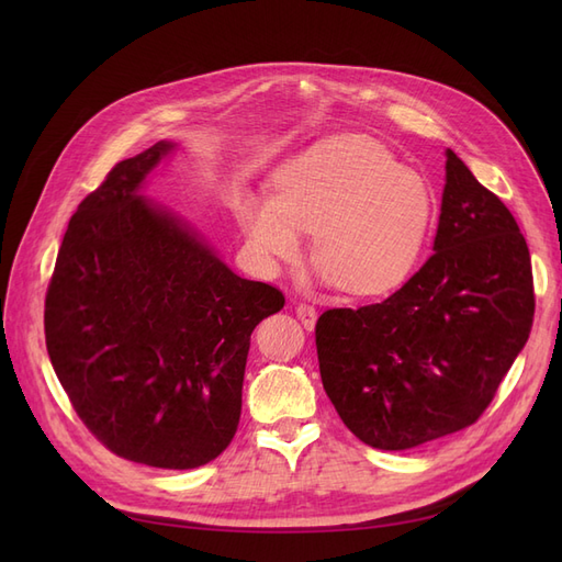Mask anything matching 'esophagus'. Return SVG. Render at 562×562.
<instances>
[{
  "label": "esophagus",
  "instance_id": "obj_1",
  "mask_svg": "<svg viewBox=\"0 0 562 562\" xmlns=\"http://www.w3.org/2000/svg\"><path fill=\"white\" fill-rule=\"evenodd\" d=\"M295 314H297V318L302 321V326L307 328V330H314V326H316V318H318V314H316V310L312 307V304H297L295 307Z\"/></svg>",
  "mask_w": 562,
  "mask_h": 562
}]
</instances>
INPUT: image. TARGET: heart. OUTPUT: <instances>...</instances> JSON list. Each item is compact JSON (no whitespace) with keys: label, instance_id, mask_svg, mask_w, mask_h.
<instances>
[{"label":"heart","instance_id":"b5f03b06","mask_svg":"<svg viewBox=\"0 0 562 562\" xmlns=\"http://www.w3.org/2000/svg\"><path fill=\"white\" fill-rule=\"evenodd\" d=\"M250 255L274 271L312 229L314 274L345 293L375 297L413 274L436 223L429 180L368 135H335L285 159L271 196L234 192Z\"/></svg>","mask_w":562,"mask_h":562}]
</instances>
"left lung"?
<instances>
[{"instance_id": "obj_1", "label": "left lung", "mask_w": 562, "mask_h": 562, "mask_svg": "<svg viewBox=\"0 0 562 562\" xmlns=\"http://www.w3.org/2000/svg\"><path fill=\"white\" fill-rule=\"evenodd\" d=\"M532 316L530 250L516 217L446 149L434 255L386 300L321 314L323 389L366 446L417 448L483 415Z\"/></svg>"}]
</instances>
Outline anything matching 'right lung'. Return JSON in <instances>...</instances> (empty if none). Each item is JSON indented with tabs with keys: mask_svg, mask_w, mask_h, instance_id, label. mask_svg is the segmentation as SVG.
<instances>
[{
	"mask_svg": "<svg viewBox=\"0 0 562 562\" xmlns=\"http://www.w3.org/2000/svg\"><path fill=\"white\" fill-rule=\"evenodd\" d=\"M176 147L159 140L119 161L79 203L44 330L50 366L100 443L138 464L196 469L232 443L250 333L285 297L234 274L199 229L143 194Z\"/></svg>",
	"mask_w": 562,
	"mask_h": 562,
	"instance_id": "add662e5",
	"label": "right lung"
}]
</instances>
